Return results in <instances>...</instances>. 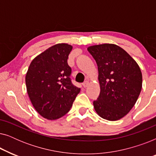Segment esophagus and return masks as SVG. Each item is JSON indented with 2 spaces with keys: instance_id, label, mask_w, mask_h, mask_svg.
<instances>
[{
  "instance_id": "34e87169",
  "label": "esophagus",
  "mask_w": 156,
  "mask_h": 156,
  "mask_svg": "<svg viewBox=\"0 0 156 156\" xmlns=\"http://www.w3.org/2000/svg\"><path fill=\"white\" fill-rule=\"evenodd\" d=\"M89 81H85V82L83 83L82 84V85H83V87H84V88H86V87H87L89 86Z\"/></svg>"
}]
</instances>
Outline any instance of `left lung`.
I'll list each match as a JSON object with an SVG mask.
<instances>
[{"mask_svg":"<svg viewBox=\"0 0 156 156\" xmlns=\"http://www.w3.org/2000/svg\"><path fill=\"white\" fill-rule=\"evenodd\" d=\"M98 66L100 94L94 108L101 118L117 121L135 105L142 88L137 62L120 47L102 44L87 48Z\"/></svg>","mask_w":156,"mask_h":156,"instance_id":"1","label":"left lung"}]
</instances>
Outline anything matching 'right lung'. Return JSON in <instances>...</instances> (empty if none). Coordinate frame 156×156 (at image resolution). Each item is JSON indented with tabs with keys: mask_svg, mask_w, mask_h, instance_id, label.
Segmentation results:
<instances>
[{
	"mask_svg": "<svg viewBox=\"0 0 156 156\" xmlns=\"http://www.w3.org/2000/svg\"><path fill=\"white\" fill-rule=\"evenodd\" d=\"M72 46L55 44L33 59L25 76L31 103L42 117L56 120L67 114L80 91L72 84L67 59Z\"/></svg>",
	"mask_w": 156,
	"mask_h": 156,
	"instance_id": "right-lung-1",
	"label": "right lung"
}]
</instances>
